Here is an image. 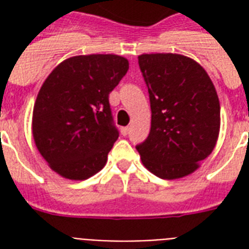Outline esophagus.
<instances>
[{"mask_svg":"<svg viewBox=\"0 0 249 249\" xmlns=\"http://www.w3.org/2000/svg\"><path fill=\"white\" fill-rule=\"evenodd\" d=\"M129 130H130L129 126H124V128H121V134H123V136H126V134H129Z\"/></svg>","mask_w":249,"mask_h":249,"instance_id":"34e87169","label":"esophagus"}]
</instances>
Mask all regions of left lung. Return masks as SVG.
I'll return each mask as SVG.
<instances>
[{
    "label": "left lung",
    "instance_id": "left-lung-1",
    "mask_svg": "<svg viewBox=\"0 0 249 249\" xmlns=\"http://www.w3.org/2000/svg\"><path fill=\"white\" fill-rule=\"evenodd\" d=\"M138 64L148 89L151 130L136 148L158 177H185L216 146L221 111L214 85L200 64L179 54H143Z\"/></svg>",
    "mask_w": 249,
    "mask_h": 249
}]
</instances>
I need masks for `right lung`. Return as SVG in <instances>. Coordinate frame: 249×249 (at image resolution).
I'll list each match as a JSON object with an SVG mask.
<instances>
[{
  "label": "right lung",
  "instance_id": "1",
  "mask_svg": "<svg viewBox=\"0 0 249 249\" xmlns=\"http://www.w3.org/2000/svg\"><path fill=\"white\" fill-rule=\"evenodd\" d=\"M128 70L123 56L79 55L45 80L33 108V138L56 173L86 179L106 165L119 138L108 95Z\"/></svg>",
  "mask_w": 249,
  "mask_h": 249
}]
</instances>
